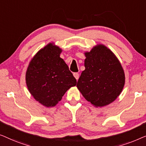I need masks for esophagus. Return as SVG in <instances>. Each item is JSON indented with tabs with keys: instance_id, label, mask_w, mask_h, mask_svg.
Here are the masks:
<instances>
[{
	"instance_id": "esophagus-1",
	"label": "esophagus",
	"mask_w": 146,
	"mask_h": 146,
	"mask_svg": "<svg viewBox=\"0 0 146 146\" xmlns=\"http://www.w3.org/2000/svg\"><path fill=\"white\" fill-rule=\"evenodd\" d=\"M73 76L75 77V78L76 79H77V81L78 79H79V74L78 73H73Z\"/></svg>"
}]
</instances>
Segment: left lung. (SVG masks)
<instances>
[{"label": "left lung", "mask_w": 146, "mask_h": 146, "mask_svg": "<svg viewBox=\"0 0 146 146\" xmlns=\"http://www.w3.org/2000/svg\"><path fill=\"white\" fill-rule=\"evenodd\" d=\"M84 54L85 69L78 80L77 89L95 107L112 103L120 95L125 84L120 62L103 44H97Z\"/></svg>", "instance_id": "8db88e82"}]
</instances>
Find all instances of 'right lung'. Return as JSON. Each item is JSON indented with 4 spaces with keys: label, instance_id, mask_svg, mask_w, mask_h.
Instances as JSON below:
<instances>
[{
    "label": "right lung",
    "instance_id": "right-lung-1",
    "mask_svg": "<svg viewBox=\"0 0 146 146\" xmlns=\"http://www.w3.org/2000/svg\"><path fill=\"white\" fill-rule=\"evenodd\" d=\"M62 50L49 43L30 61L26 73L28 89L35 100L46 107L56 105L77 81L64 60Z\"/></svg>",
    "mask_w": 146,
    "mask_h": 146
}]
</instances>
